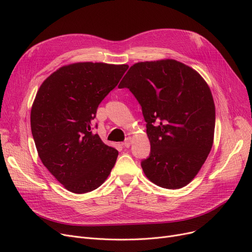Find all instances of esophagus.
<instances>
[{"label":"esophagus","mask_w":252,"mask_h":252,"mask_svg":"<svg viewBox=\"0 0 252 252\" xmlns=\"http://www.w3.org/2000/svg\"><path fill=\"white\" fill-rule=\"evenodd\" d=\"M123 145H124V146H125L126 148H128V147L130 146V145H131V138H129V137H128V138H126Z\"/></svg>","instance_id":"34e87169"}]
</instances>
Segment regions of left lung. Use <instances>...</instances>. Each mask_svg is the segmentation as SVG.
Listing matches in <instances>:
<instances>
[{"label":"left lung","instance_id":"obj_1","mask_svg":"<svg viewBox=\"0 0 252 252\" xmlns=\"http://www.w3.org/2000/svg\"><path fill=\"white\" fill-rule=\"evenodd\" d=\"M142 107L151 151L141 162L157 186L180 189L198 174L213 147L216 107L203 77L173 59L138 62L118 85Z\"/></svg>","mask_w":252,"mask_h":252}]
</instances>
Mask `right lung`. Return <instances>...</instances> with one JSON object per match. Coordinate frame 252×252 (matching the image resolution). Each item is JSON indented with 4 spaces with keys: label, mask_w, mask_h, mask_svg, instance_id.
Returning a JSON list of instances; mask_svg holds the SVG:
<instances>
[{
    "label": "right lung",
    "mask_w": 252,
    "mask_h": 252,
    "mask_svg": "<svg viewBox=\"0 0 252 252\" xmlns=\"http://www.w3.org/2000/svg\"><path fill=\"white\" fill-rule=\"evenodd\" d=\"M128 65H65L39 87L31 112L32 133L43 164L65 189L84 194L108 178L118 151L92 133L99 104Z\"/></svg>",
    "instance_id": "add662e5"
}]
</instances>
